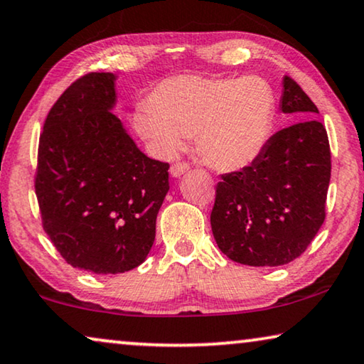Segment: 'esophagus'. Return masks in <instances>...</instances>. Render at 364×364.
<instances>
[{"label":"esophagus","instance_id":"esophagus-1","mask_svg":"<svg viewBox=\"0 0 364 364\" xmlns=\"http://www.w3.org/2000/svg\"><path fill=\"white\" fill-rule=\"evenodd\" d=\"M188 169H191V166H188L187 162H176V164L171 166V176L172 177H182Z\"/></svg>","mask_w":364,"mask_h":364}]
</instances>
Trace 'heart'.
<instances>
[{
	"label": "heart",
	"instance_id": "obj_1",
	"mask_svg": "<svg viewBox=\"0 0 364 364\" xmlns=\"http://www.w3.org/2000/svg\"><path fill=\"white\" fill-rule=\"evenodd\" d=\"M149 107L133 114V128L159 156H173L195 136L198 154L218 171H240L267 144L276 95L257 75L172 77L152 88Z\"/></svg>",
	"mask_w": 364,
	"mask_h": 364
}]
</instances>
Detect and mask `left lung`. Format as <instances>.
<instances>
[{"mask_svg": "<svg viewBox=\"0 0 364 364\" xmlns=\"http://www.w3.org/2000/svg\"><path fill=\"white\" fill-rule=\"evenodd\" d=\"M281 109L302 121L272 134L255 162L217 183L212 231L221 252L240 264H287L325 220L331 156L318 109L287 75Z\"/></svg>", "mask_w": 364, "mask_h": 364, "instance_id": "1", "label": "left lung"}]
</instances>
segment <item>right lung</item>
Segmentation results:
<instances>
[{
  "instance_id": "right-lung-1",
  "label": "right lung",
  "mask_w": 364,
  "mask_h": 364,
  "mask_svg": "<svg viewBox=\"0 0 364 364\" xmlns=\"http://www.w3.org/2000/svg\"><path fill=\"white\" fill-rule=\"evenodd\" d=\"M113 73L77 78L47 114L36 195L42 226L73 267L119 274L138 267L156 238L169 164L147 157L114 117Z\"/></svg>"
}]
</instances>
